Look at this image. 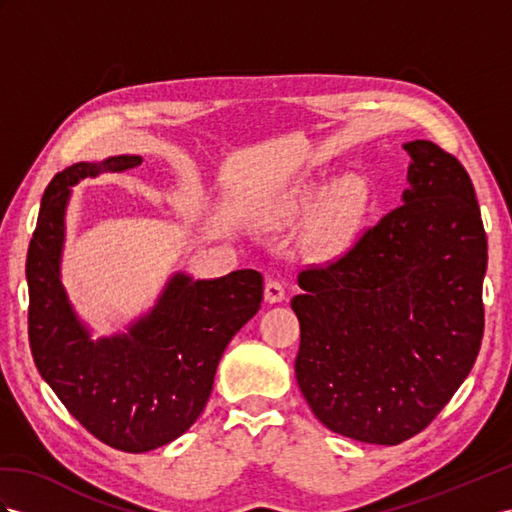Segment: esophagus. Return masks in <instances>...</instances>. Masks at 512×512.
<instances>
[{"label":"esophagus","mask_w":512,"mask_h":512,"mask_svg":"<svg viewBox=\"0 0 512 512\" xmlns=\"http://www.w3.org/2000/svg\"><path fill=\"white\" fill-rule=\"evenodd\" d=\"M264 298L268 300L270 305L281 303V300H285V285H283V281H279V279H268V281H266Z\"/></svg>","instance_id":"esophagus-1"}]
</instances>
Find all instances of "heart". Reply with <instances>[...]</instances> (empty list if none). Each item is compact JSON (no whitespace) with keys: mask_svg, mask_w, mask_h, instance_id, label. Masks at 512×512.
I'll return each instance as SVG.
<instances>
[{"mask_svg":"<svg viewBox=\"0 0 512 512\" xmlns=\"http://www.w3.org/2000/svg\"><path fill=\"white\" fill-rule=\"evenodd\" d=\"M365 183L359 177H346L337 181L326 194V199L318 212V220L313 225L311 238L322 248H337L342 246L350 233L355 231L357 222L363 214L365 207ZM313 199V192H309L303 203Z\"/></svg>","mask_w":512,"mask_h":512,"instance_id":"1","label":"heart"}]
</instances>
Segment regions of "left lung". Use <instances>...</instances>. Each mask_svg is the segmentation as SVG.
Instances as JSON below:
<instances>
[{"label": "left lung", "mask_w": 512, "mask_h": 512, "mask_svg": "<svg viewBox=\"0 0 512 512\" xmlns=\"http://www.w3.org/2000/svg\"><path fill=\"white\" fill-rule=\"evenodd\" d=\"M411 155L402 205L329 266L298 274L296 381L320 422L398 445L450 402L478 357L487 233L474 183L430 140Z\"/></svg>", "instance_id": "8db88e82"}]
</instances>
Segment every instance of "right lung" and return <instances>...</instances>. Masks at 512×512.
Returning a JSON list of instances; mask_svg holds the SVG:
<instances>
[{"mask_svg": "<svg viewBox=\"0 0 512 512\" xmlns=\"http://www.w3.org/2000/svg\"><path fill=\"white\" fill-rule=\"evenodd\" d=\"M140 155L77 162L47 186L30 242L28 335L38 372L90 435L123 452H149L183 435L205 409L222 352L264 298L257 270L220 279L177 272L127 333L93 339L60 281L71 186L125 173Z\"/></svg>", "mask_w": 512, "mask_h": 512, "instance_id": "obj_1", "label": "right lung"}]
</instances>
